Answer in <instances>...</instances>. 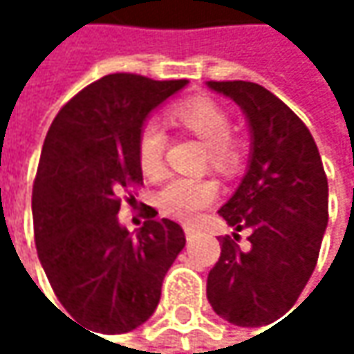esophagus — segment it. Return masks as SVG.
<instances>
[{
  "instance_id": "esophagus-1",
  "label": "esophagus",
  "mask_w": 354,
  "mask_h": 354,
  "mask_svg": "<svg viewBox=\"0 0 354 354\" xmlns=\"http://www.w3.org/2000/svg\"><path fill=\"white\" fill-rule=\"evenodd\" d=\"M184 234H186L188 240H192V238L198 234V227H196V225H184Z\"/></svg>"
}]
</instances>
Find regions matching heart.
Listing matches in <instances>:
<instances>
[{"instance_id":"b5f03b06","label":"heart","mask_w":354,"mask_h":354,"mask_svg":"<svg viewBox=\"0 0 354 354\" xmlns=\"http://www.w3.org/2000/svg\"><path fill=\"white\" fill-rule=\"evenodd\" d=\"M172 120L207 143V156L219 172H232L240 162V143L230 137V116L225 108L207 96H194L172 108ZM166 135L160 124L147 122L139 135V164L143 174H164ZM217 198V184L211 178L174 176L158 192V207L178 221H192Z\"/></svg>"}]
</instances>
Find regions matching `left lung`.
Wrapping results in <instances>:
<instances>
[{
  "label": "left lung",
  "instance_id": "left-lung-1",
  "mask_svg": "<svg viewBox=\"0 0 354 354\" xmlns=\"http://www.w3.org/2000/svg\"><path fill=\"white\" fill-rule=\"evenodd\" d=\"M244 110L248 170L219 215L234 227L207 277V299L230 324L256 328L287 314L318 262L328 225V180L316 141L301 118L252 82H207ZM250 229V248L237 246Z\"/></svg>",
  "mask_w": 354,
  "mask_h": 354
}]
</instances>
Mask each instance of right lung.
I'll list each match as a JSON object with an SVG mask.
<instances>
[{"label":"right lung","mask_w":354,"mask_h":354,"mask_svg":"<svg viewBox=\"0 0 354 354\" xmlns=\"http://www.w3.org/2000/svg\"><path fill=\"white\" fill-rule=\"evenodd\" d=\"M186 84L104 75L61 108L46 133L32 188L38 260L63 308L100 334L149 319L186 244L176 221L156 219L151 207L135 236L116 217L120 196L143 182L139 135L147 116Z\"/></svg>","instance_id":"add662e5"}]
</instances>
